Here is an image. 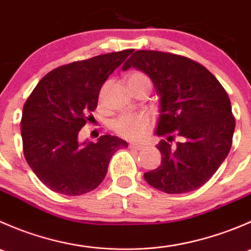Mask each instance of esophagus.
I'll return each mask as SVG.
<instances>
[{
	"mask_svg": "<svg viewBox=\"0 0 251 251\" xmlns=\"http://www.w3.org/2000/svg\"><path fill=\"white\" fill-rule=\"evenodd\" d=\"M128 147H130L131 149H135V151H141V149L143 148V146H141V144H135V143H130L128 144Z\"/></svg>",
	"mask_w": 251,
	"mask_h": 251,
	"instance_id": "34e87169",
	"label": "esophagus"
}]
</instances>
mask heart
Wrapping results in <instances>:
<instances>
[{
	"label": "heart",
	"mask_w": 251,
	"mask_h": 251,
	"mask_svg": "<svg viewBox=\"0 0 251 251\" xmlns=\"http://www.w3.org/2000/svg\"><path fill=\"white\" fill-rule=\"evenodd\" d=\"M138 85L151 86V80L144 73L132 72L127 76L130 88ZM151 119L147 114H124L113 121V130L120 137L128 141H140L148 135L151 128Z\"/></svg>",
	"instance_id": "obj_1"
}]
</instances>
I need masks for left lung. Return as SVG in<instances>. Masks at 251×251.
Segmentation results:
<instances>
[{"label":"left lung","instance_id":"8db88e82","mask_svg":"<svg viewBox=\"0 0 251 251\" xmlns=\"http://www.w3.org/2000/svg\"><path fill=\"white\" fill-rule=\"evenodd\" d=\"M137 68L160 96L155 135L163 159L144 174L154 188L169 194L203 186L228 155L235 127L231 100L216 77L201 63L160 50H136L123 70Z\"/></svg>","mask_w":251,"mask_h":251}]
</instances>
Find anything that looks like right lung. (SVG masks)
I'll return each instance as SVG.
<instances>
[{
  "mask_svg": "<svg viewBox=\"0 0 251 251\" xmlns=\"http://www.w3.org/2000/svg\"><path fill=\"white\" fill-rule=\"evenodd\" d=\"M132 50L96 55L55 68L40 80L23 108L25 160L40 181L65 196H81L104 179L111 156L127 143L104 135L78 142L97 108L100 87Z\"/></svg>",
  "mask_w": 251,
  "mask_h": 251,
  "instance_id": "right-lung-1",
  "label": "right lung"
}]
</instances>
